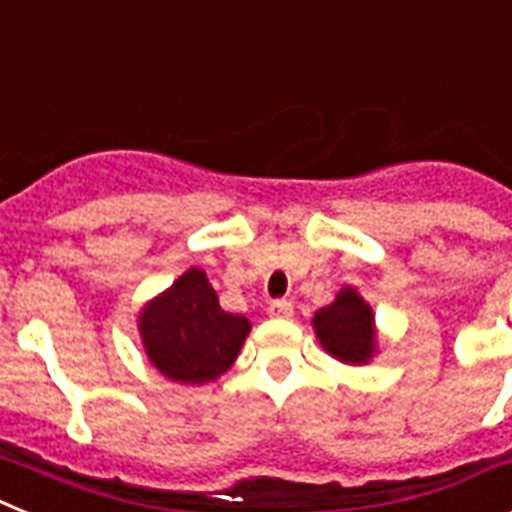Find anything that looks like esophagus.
<instances>
[{
	"label": "esophagus",
	"mask_w": 512,
	"mask_h": 512,
	"mask_svg": "<svg viewBox=\"0 0 512 512\" xmlns=\"http://www.w3.org/2000/svg\"><path fill=\"white\" fill-rule=\"evenodd\" d=\"M268 314L275 319H288L293 317V306L288 304V301H270Z\"/></svg>",
	"instance_id": "obj_1"
}]
</instances>
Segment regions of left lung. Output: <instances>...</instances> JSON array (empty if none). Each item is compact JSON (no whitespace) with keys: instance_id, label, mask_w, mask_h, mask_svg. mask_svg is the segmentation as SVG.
I'll list each match as a JSON object with an SVG mask.
<instances>
[{"instance_id":"left-lung-1","label":"left lung","mask_w":512,"mask_h":512,"mask_svg":"<svg viewBox=\"0 0 512 512\" xmlns=\"http://www.w3.org/2000/svg\"><path fill=\"white\" fill-rule=\"evenodd\" d=\"M314 335L324 353L348 366H366L379 355V330L376 317L358 288L342 286L335 301L314 314Z\"/></svg>"}]
</instances>
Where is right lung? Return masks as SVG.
Here are the masks:
<instances>
[{"label":"right lung","instance_id":"1","mask_svg":"<svg viewBox=\"0 0 512 512\" xmlns=\"http://www.w3.org/2000/svg\"><path fill=\"white\" fill-rule=\"evenodd\" d=\"M139 335L149 363L164 379L208 384L224 376L252 324L221 309L206 270L190 268L139 311Z\"/></svg>","mask_w":512,"mask_h":512}]
</instances>
